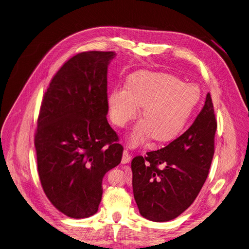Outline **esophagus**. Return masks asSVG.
I'll use <instances>...</instances> for the list:
<instances>
[{
  "instance_id": "34e87169",
  "label": "esophagus",
  "mask_w": 249,
  "mask_h": 249,
  "mask_svg": "<svg viewBox=\"0 0 249 249\" xmlns=\"http://www.w3.org/2000/svg\"><path fill=\"white\" fill-rule=\"evenodd\" d=\"M130 161H131V155L129 154V152H128L127 150H124L121 163H122V164H128Z\"/></svg>"
}]
</instances>
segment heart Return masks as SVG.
<instances>
[{
  "label": "heart",
  "instance_id": "1",
  "mask_svg": "<svg viewBox=\"0 0 249 249\" xmlns=\"http://www.w3.org/2000/svg\"><path fill=\"white\" fill-rule=\"evenodd\" d=\"M200 99L199 88L183 83L174 75L143 71L129 76L126 88H115L109 93L111 121L124 127L136 118L143 107L142 117L133 129V147L149 138L168 143L178 138L187 126Z\"/></svg>",
  "mask_w": 249,
  "mask_h": 249
}]
</instances>
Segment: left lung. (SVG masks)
Returning <instances> with one entry per match:
<instances>
[{
  "label": "left lung",
  "mask_w": 249,
  "mask_h": 249,
  "mask_svg": "<svg viewBox=\"0 0 249 249\" xmlns=\"http://www.w3.org/2000/svg\"><path fill=\"white\" fill-rule=\"evenodd\" d=\"M217 123L211 94L192 126L165 148L131 162L134 198L145 218L164 222L183 213L209 175Z\"/></svg>",
  "instance_id": "obj_1"
}]
</instances>
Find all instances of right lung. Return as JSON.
Segmentation results:
<instances>
[{
  "mask_svg": "<svg viewBox=\"0 0 249 249\" xmlns=\"http://www.w3.org/2000/svg\"><path fill=\"white\" fill-rule=\"evenodd\" d=\"M113 52H84L67 60L43 95L35 134L44 194L72 218L91 216L102 178L122 159L123 147L106 118L107 67Z\"/></svg>",
  "mask_w": 249,
  "mask_h": 249,
  "instance_id": "1",
  "label": "right lung"
}]
</instances>
